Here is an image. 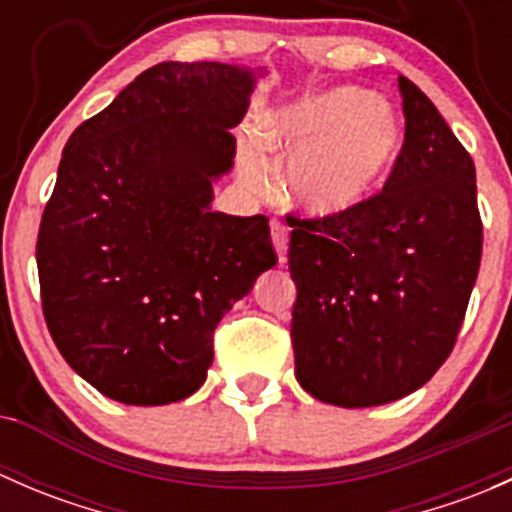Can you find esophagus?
<instances>
[{
  "mask_svg": "<svg viewBox=\"0 0 512 512\" xmlns=\"http://www.w3.org/2000/svg\"><path fill=\"white\" fill-rule=\"evenodd\" d=\"M270 232H272V245H275L277 257H280V262H285L287 237H289L287 225H285V223H280V220H272V223H270Z\"/></svg>",
  "mask_w": 512,
  "mask_h": 512,
  "instance_id": "esophagus-1",
  "label": "esophagus"
}]
</instances>
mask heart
Listing matches in <instances>:
<instances>
[{"label":"heart","instance_id":"b5f03b06","mask_svg":"<svg viewBox=\"0 0 512 512\" xmlns=\"http://www.w3.org/2000/svg\"><path fill=\"white\" fill-rule=\"evenodd\" d=\"M394 108L371 91L342 86L299 98L267 116L265 148L277 168H292V193L319 215L354 208L384 180L399 153ZM242 178L260 185L255 148L240 158Z\"/></svg>","mask_w":512,"mask_h":512}]
</instances>
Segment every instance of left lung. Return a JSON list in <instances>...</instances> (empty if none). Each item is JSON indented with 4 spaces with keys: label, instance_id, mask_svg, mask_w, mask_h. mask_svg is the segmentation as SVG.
<instances>
[{
    "label": "left lung",
    "instance_id": "obj_1",
    "mask_svg": "<svg viewBox=\"0 0 512 512\" xmlns=\"http://www.w3.org/2000/svg\"><path fill=\"white\" fill-rule=\"evenodd\" d=\"M404 146L384 188L324 218L289 213L294 374L344 409L389 404L453 352L476 285V165L431 98L399 76Z\"/></svg>",
    "mask_w": 512,
    "mask_h": 512
}]
</instances>
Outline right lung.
Returning a JSON list of instances; mask_svg holds the SVG:
<instances>
[{
	"instance_id": "right-lung-1",
	"label": "right lung",
	"mask_w": 512,
	"mask_h": 512,
	"mask_svg": "<svg viewBox=\"0 0 512 512\" xmlns=\"http://www.w3.org/2000/svg\"><path fill=\"white\" fill-rule=\"evenodd\" d=\"M255 76L163 61L81 123L36 237L41 309L103 396L160 406L198 391L213 332L277 255L265 215L210 208Z\"/></svg>"
}]
</instances>
